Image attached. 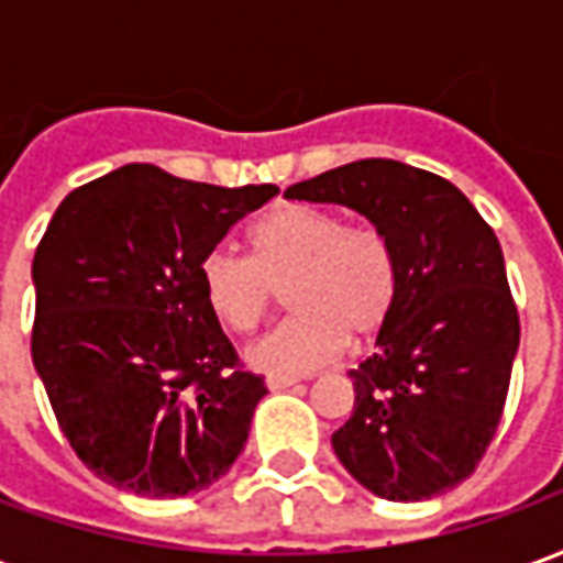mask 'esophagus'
<instances>
[{"instance_id": "obj_1", "label": "esophagus", "mask_w": 563, "mask_h": 563, "mask_svg": "<svg viewBox=\"0 0 563 563\" xmlns=\"http://www.w3.org/2000/svg\"><path fill=\"white\" fill-rule=\"evenodd\" d=\"M295 383H301V379H298V377H280V374H271V377L265 379V386H268L271 391L289 389V386H295Z\"/></svg>"}]
</instances>
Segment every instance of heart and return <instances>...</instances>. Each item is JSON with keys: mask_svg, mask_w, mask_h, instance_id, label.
I'll use <instances>...</instances> for the list:
<instances>
[{"mask_svg": "<svg viewBox=\"0 0 563 563\" xmlns=\"http://www.w3.org/2000/svg\"><path fill=\"white\" fill-rule=\"evenodd\" d=\"M250 258L229 250L205 256L198 277L213 319L253 334L286 286L292 317L246 350L265 374H307L343 341L365 343L389 322L398 298V258L374 225H346L317 205H280L246 232Z\"/></svg>", "mask_w": 563, "mask_h": 563, "instance_id": "obj_1", "label": "heart"}]
</instances>
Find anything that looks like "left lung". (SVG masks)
<instances>
[{"label": "left lung", "mask_w": 563, "mask_h": 563, "mask_svg": "<svg viewBox=\"0 0 563 563\" xmlns=\"http://www.w3.org/2000/svg\"><path fill=\"white\" fill-rule=\"evenodd\" d=\"M286 198L358 210L398 258L377 353L350 371L353 416L331 446L355 483L424 500L467 479L507 404L519 310L492 225L459 186L395 159H358Z\"/></svg>", "instance_id": "1"}]
</instances>
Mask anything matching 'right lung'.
I'll return each mask as SVG.
<instances>
[{
    "instance_id": "1",
    "label": "right lung",
    "mask_w": 563,
    "mask_h": 563,
    "mask_svg": "<svg viewBox=\"0 0 563 563\" xmlns=\"http://www.w3.org/2000/svg\"><path fill=\"white\" fill-rule=\"evenodd\" d=\"M277 192L132 162L56 208L32 258V365L66 440L104 483L196 495L241 455L268 389L238 362L198 268Z\"/></svg>"
}]
</instances>
